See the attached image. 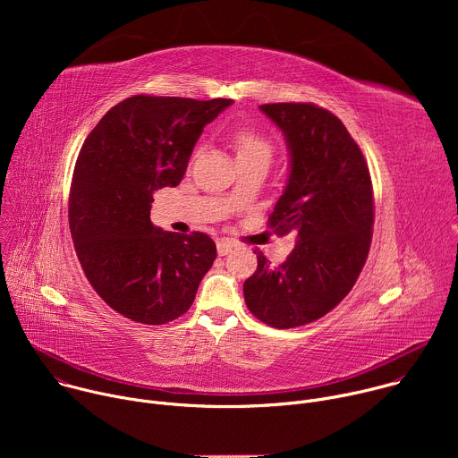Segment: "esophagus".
Returning <instances> with one entry per match:
<instances>
[{
	"mask_svg": "<svg viewBox=\"0 0 458 458\" xmlns=\"http://www.w3.org/2000/svg\"><path fill=\"white\" fill-rule=\"evenodd\" d=\"M237 244L232 241V239H221L217 241V253L219 255H226L232 251V248H235Z\"/></svg>",
	"mask_w": 458,
	"mask_h": 458,
	"instance_id": "esophagus-1",
	"label": "esophagus"
}]
</instances>
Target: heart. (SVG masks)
<instances>
[{
  "instance_id": "1",
  "label": "heart",
  "mask_w": 458,
  "mask_h": 458,
  "mask_svg": "<svg viewBox=\"0 0 458 458\" xmlns=\"http://www.w3.org/2000/svg\"><path fill=\"white\" fill-rule=\"evenodd\" d=\"M230 143L235 152L237 163L251 159H265L270 163L274 156V141L250 124L235 126L230 132Z\"/></svg>"
}]
</instances>
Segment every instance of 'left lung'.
<instances>
[{"label": "left lung", "instance_id": "obj_1", "mask_svg": "<svg viewBox=\"0 0 458 458\" xmlns=\"http://www.w3.org/2000/svg\"><path fill=\"white\" fill-rule=\"evenodd\" d=\"M259 108L290 150L288 182L268 226L297 232V242L279 267L257 250V270L242 292L259 320L288 330L324 317L359 279L373 235V186L359 145L330 110L313 103Z\"/></svg>", "mask_w": 458, "mask_h": 458}]
</instances>
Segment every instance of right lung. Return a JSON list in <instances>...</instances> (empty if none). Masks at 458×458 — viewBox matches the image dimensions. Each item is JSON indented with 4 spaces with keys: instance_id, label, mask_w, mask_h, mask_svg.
Instances as JSON below:
<instances>
[{
    "instance_id": "1",
    "label": "right lung",
    "mask_w": 458,
    "mask_h": 458,
    "mask_svg": "<svg viewBox=\"0 0 458 458\" xmlns=\"http://www.w3.org/2000/svg\"><path fill=\"white\" fill-rule=\"evenodd\" d=\"M232 99L132 96L112 106L76 161L69 225L83 272L123 317L166 324L191 306L217 255L203 232H163L154 191L177 186L195 141Z\"/></svg>"
}]
</instances>
